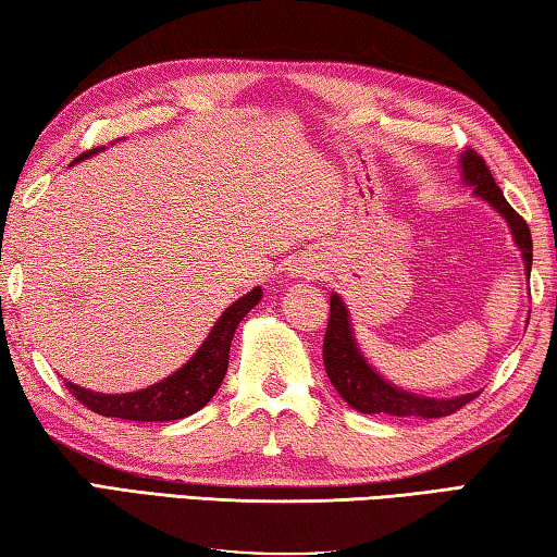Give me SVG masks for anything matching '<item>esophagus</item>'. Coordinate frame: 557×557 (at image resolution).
Instances as JSON below:
<instances>
[{
    "label": "esophagus",
    "mask_w": 557,
    "mask_h": 557,
    "mask_svg": "<svg viewBox=\"0 0 557 557\" xmlns=\"http://www.w3.org/2000/svg\"><path fill=\"white\" fill-rule=\"evenodd\" d=\"M296 271H300V273H304V271H310V269L306 267V263H300V267H296Z\"/></svg>",
    "instance_id": "obj_1"
}]
</instances>
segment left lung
Masks as SVG:
<instances>
[{
	"label": "left lung",
	"mask_w": 557,
	"mask_h": 557,
	"mask_svg": "<svg viewBox=\"0 0 557 557\" xmlns=\"http://www.w3.org/2000/svg\"><path fill=\"white\" fill-rule=\"evenodd\" d=\"M462 181L472 185L476 198H482L502 214L506 224L511 227L516 247L521 249L525 276L531 278L533 263V242L531 230L525 220L506 202L499 185L494 183V175L486 169L484 159L476 151H465L462 159ZM323 362L330 382L337 388V394L359 413H386L401 418H443L460 411L465 404L480 396V392L455 396V398H431L421 394L404 392V388L386 382L376 369L367 362L364 355L359 352L352 323H349V310L345 300L337 294L330 296V320L323 339Z\"/></svg>",
	"instance_id": "8db88e82"
}]
</instances>
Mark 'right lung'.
Returning <instances> with one entry per match:
<instances>
[{
    "label": "right lung",
    "mask_w": 557,
    "mask_h": 557,
    "mask_svg": "<svg viewBox=\"0 0 557 557\" xmlns=\"http://www.w3.org/2000/svg\"><path fill=\"white\" fill-rule=\"evenodd\" d=\"M90 149L83 156H77V161L90 159L92 153L102 151ZM263 290L257 286L251 288L247 296L224 310L218 318V323L210 330V335L205 337V343L198 347L188 362H185L178 372L161 379L159 384L146 386L141 392L129 394H100L83 388L73 382H65V388L71 392L77 401L90 408V411L107 416V418H124V421H139V423H163V421H178V418L193 416L195 411L210 401L218 394V388L227 372V359H230V345L234 337V330L242 323V318L259 304Z\"/></svg>",
    "instance_id": "add662e5"
}]
</instances>
